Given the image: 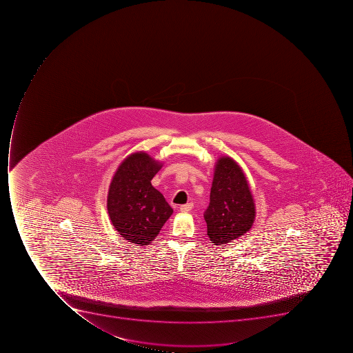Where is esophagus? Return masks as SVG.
<instances>
[{"instance_id": "34e87169", "label": "esophagus", "mask_w": 353, "mask_h": 353, "mask_svg": "<svg viewBox=\"0 0 353 353\" xmlns=\"http://www.w3.org/2000/svg\"><path fill=\"white\" fill-rule=\"evenodd\" d=\"M192 208H193V203H186L184 205H181L180 211L182 213H189Z\"/></svg>"}]
</instances>
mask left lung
<instances>
[{
	"mask_svg": "<svg viewBox=\"0 0 353 353\" xmlns=\"http://www.w3.org/2000/svg\"><path fill=\"white\" fill-rule=\"evenodd\" d=\"M255 215L253 195L242 168L230 157L219 158L204 212L211 242L224 245L242 236L252 228Z\"/></svg>",
	"mask_w": 353,
	"mask_h": 353,
	"instance_id": "left-lung-1",
	"label": "left lung"
}]
</instances>
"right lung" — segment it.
<instances>
[{
  "instance_id": "add662e5",
  "label": "right lung",
  "mask_w": 353,
  "mask_h": 353,
  "mask_svg": "<svg viewBox=\"0 0 353 353\" xmlns=\"http://www.w3.org/2000/svg\"><path fill=\"white\" fill-rule=\"evenodd\" d=\"M162 163L143 151L123 160L109 186L107 210L111 223L128 242L145 246L158 236L173 210L151 180Z\"/></svg>"
}]
</instances>
